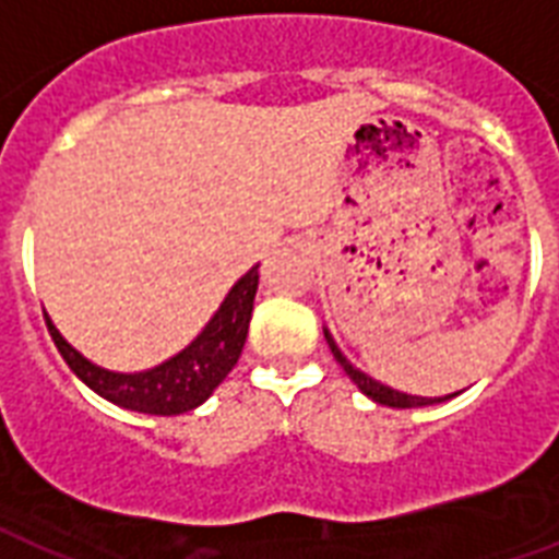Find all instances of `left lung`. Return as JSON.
Instances as JSON below:
<instances>
[{
  "mask_svg": "<svg viewBox=\"0 0 559 559\" xmlns=\"http://www.w3.org/2000/svg\"><path fill=\"white\" fill-rule=\"evenodd\" d=\"M324 340H328V345H331V354L336 357V362L345 368V373H348L350 380L357 382L359 391H362V394H368L371 400H377V403H382V406L415 408V406H432V403H441V400H443V397H415V394H403V391H394V389H389V385H382V382L371 380L368 373H362L359 368L350 366L348 359L342 357V350L336 348V342L331 340V333H328V331H324ZM450 397H452V394H450Z\"/></svg>",
  "mask_w": 559,
  "mask_h": 559,
  "instance_id": "1",
  "label": "left lung"
}]
</instances>
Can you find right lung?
I'll use <instances>...</instances> for the list:
<instances>
[{"mask_svg": "<svg viewBox=\"0 0 559 559\" xmlns=\"http://www.w3.org/2000/svg\"><path fill=\"white\" fill-rule=\"evenodd\" d=\"M254 293H258V266L237 281L226 301L219 305L205 331L168 362L142 373H116L92 366L60 336L46 316L48 333L60 357L95 394L116 406L144 412V415H182L211 397V391L226 380L243 350L249 319H252Z\"/></svg>", "mask_w": 559, "mask_h": 559, "instance_id": "obj_1", "label": "right lung"}]
</instances>
